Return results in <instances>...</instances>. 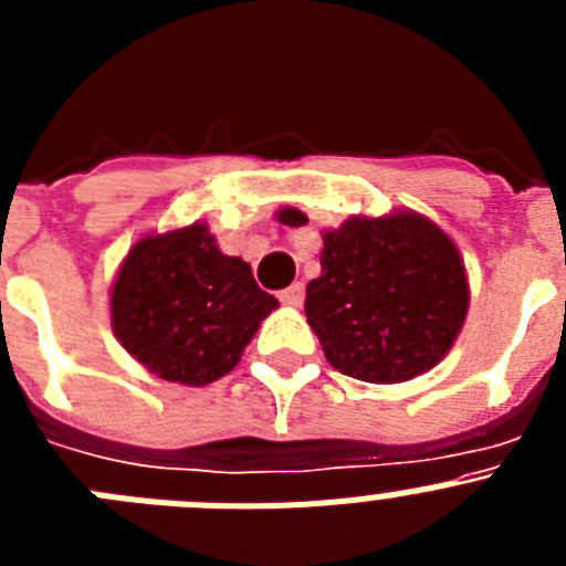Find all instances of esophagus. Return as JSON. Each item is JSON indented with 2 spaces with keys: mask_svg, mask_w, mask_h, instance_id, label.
<instances>
[{
  "mask_svg": "<svg viewBox=\"0 0 566 566\" xmlns=\"http://www.w3.org/2000/svg\"><path fill=\"white\" fill-rule=\"evenodd\" d=\"M303 294H306V286H303V283H292V286L280 292V303H286V306H300V303H303Z\"/></svg>",
  "mask_w": 566,
  "mask_h": 566,
  "instance_id": "obj_1",
  "label": "esophagus"
}]
</instances>
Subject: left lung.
Returning <instances> with one entry per match:
<instances>
[{
	"label": "left lung",
	"instance_id": "left-lung-1",
	"mask_svg": "<svg viewBox=\"0 0 566 566\" xmlns=\"http://www.w3.org/2000/svg\"><path fill=\"white\" fill-rule=\"evenodd\" d=\"M289 227L306 221L283 209ZM323 274L306 317L328 363L365 382H405L448 354L468 314V280L453 240L411 212L352 218L323 238Z\"/></svg>",
	"mask_w": 566,
	"mask_h": 566
}]
</instances>
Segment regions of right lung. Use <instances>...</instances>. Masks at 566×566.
Here are the masks:
<instances>
[{"label":"right lung","instance_id":"add662e5","mask_svg":"<svg viewBox=\"0 0 566 566\" xmlns=\"http://www.w3.org/2000/svg\"><path fill=\"white\" fill-rule=\"evenodd\" d=\"M115 337L169 382L207 385L229 374L277 300L252 266L218 249L203 223L138 240L113 286Z\"/></svg>","mask_w":566,"mask_h":566}]
</instances>
